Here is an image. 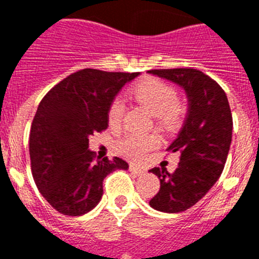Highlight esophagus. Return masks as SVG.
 Listing matches in <instances>:
<instances>
[{
	"label": "esophagus",
	"mask_w": 259,
	"mask_h": 259,
	"mask_svg": "<svg viewBox=\"0 0 259 259\" xmlns=\"http://www.w3.org/2000/svg\"><path fill=\"white\" fill-rule=\"evenodd\" d=\"M130 171L135 172V174H136V175H143V174H144L143 168H141V167L135 166V164H130Z\"/></svg>",
	"instance_id": "obj_1"
}]
</instances>
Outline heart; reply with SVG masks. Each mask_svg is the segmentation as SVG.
Wrapping results in <instances>:
<instances>
[{
    "instance_id": "heart-1",
    "label": "heart",
    "mask_w": 259,
    "mask_h": 259,
    "mask_svg": "<svg viewBox=\"0 0 259 259\" xmlns=\"http://www.w3.org/2000/svg\"><path fill=\"white\" fill-rule=\"evenodd\" d=\"M130 95L136 102L143 105L155 118V123L164 131L179 128L184 119L185 110L178 100V92L170 84L159 79L148 77L130 89ZM123 116V104L119 100L111 102L107 111V123L110 127L119 125ZM158 139L154 135L130 134L116 143V150L128 159L137 161L146 152L155 148Z\"/></svg>"
}]
</instances>
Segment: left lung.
Returning a JSON list of instances; mask_svg holds the SVG:
<instances>
[{
  "mask_svg": "<svg viewBox=\"0 0 259 259\" xmlns=\"http://www.w3.org/2000/svg\"><path fill=\"white\" fill-rule=\"evenodd\" d=\"M149 74L182 87L188 97V113L183 128L168 146L179 153V166L150 170L161 188L149 201L153 209L182 212L196 205L219 179L232 140V114L227 96L215 80L194 68L150 70Z\"/></svg>",
  "mask_w": 259,
  "mask_h": 259,
  "instance_id": "left-lung-1",
  "label": "left lung"
}]
</instances>
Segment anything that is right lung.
<instances>
[{"instance_id": "1", "label": "right lung", "mask_w": 259, "mask_h": 259, "mask_svg": "<svg viewBox=\"0 0 259 259\" xmlns=\"http://www.w3.org/2000/svg\"><path fill=\"white\" fill-rule=\"evenodd\" d=\"M140 72L84 68L68 75L41 100L29 134L32 176L40 193L57 211L79 217L96 207L102 182L127 170L122 158L95 159L89 136L106 130L107 111L125 83Z\"/></svg>"}]
</instances>
